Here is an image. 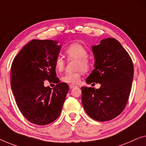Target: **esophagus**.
<instances>
[{
	"mask_svg": "<svg viewBox=\"0 0 146 146\" xmlns=\"http://www.w3.org/2000/svg\"><path fill=\"white\" fill-rule=\"evenodd\" d=\"M69 88H74V87H75L76 86L75 85H74V84H69Z\"/></svg>",
	"mask_w": 146,
	"mask_h": 146,
	"instance_id": "esophagus-1",
	"label": "esophagus"
}]
</instances>
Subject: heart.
<instances>
[{
  "instance_id": "1",
  "label": "heart",
  "mask_w": 146,
  "mask_h": 146,
  "mask_svg": "<svg viewBox=\"0 0 146 146\" xmlns=\"http://www.w3.org/2000/svg\"><path fill=\"white\" fill-rule=\"evenodd\" d=\"M65 55L68 60H76L75 69L77 71L73 73H66L61 77L62 82L67 84L79 83L80 77L84 71H87L91 67V62L89 59L88 51L86 47L78 42L69 44L65 50ZM54 68L58 72H62L65 68L66 62L60 56L54 60Z\"/></svg>"
}]
</instances>
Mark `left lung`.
<instances>
[{
  "instance_id": "1",
  "label": "left lung",
  "mask_w": 146,
  "mask_h": 146,
  "mask_svg": "<svg viewBox=\"0 0 146 146\" xmlns=\"http://www.w3.org/2000/svg\"><path fill=\"white\" fill-rule=\"evenodd\" d=\"M95 69L87 77L88 84L100 88L82 87V104L86 113L98 121H107L120 115L131 90L134 66L129 53L114 38L92 46Z\"/></svg>"
}]
</instances>
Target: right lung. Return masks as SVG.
I'll use <instances>...</instances> for the list:
<instances>
[{
	"label": "right lung",
	"instance_id": "1",
	"mask_svg": "<svg viewBox=\"0 0 146 146\" xmlns=\"http://www.w3.org/2000/svg\"><path fill=\"white\" fill-rule=\"evenodd\" d=\"M52 40H32L13 60L11 88L19 111L26 119L38 125H46L59 117L68 84L56 77L54 60L61 46ZM56 84L53 89L44 82Z\"/></svg>",
	"mask_w": 146,
	"mask_h": 146
}]
</instances>
